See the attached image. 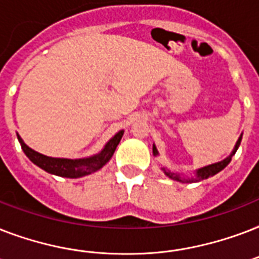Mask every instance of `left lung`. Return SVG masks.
Masks as SVG:
<instances>
[{"instance_id":"obj_1","label":"left lung","mask_w":259,"mask_h":259,"mask_svg":"<svg viewBox=\"0 0 259 259\" xmlns=\"http://www.w3.org/2000/svg\"><path fill=\"white\" fill-rule=\"evenodd\" d=\"M241 141H242V137H239V140H238L237 145H235V149L233 150V153L230 154L229 157L225 158L223 161L221 162H217V164H212V165H208V166H204V168H201V169H199L196 172V177H192V179H189V180H181V177L179 176V175H176V173L173 172H166L165 169H164V172H165V175L168 177H170V179H173V180H177V181H188V183H195V181H201L204 180V179H208L209 176H213V175H217L218 172H221L225 166L229 165V162L231 161V157H233L234 154H235V152H237L238 146L241 145ZM153 153L154 156L157 154V149H156V146H153Z\"/></svg>"}]
</instances>
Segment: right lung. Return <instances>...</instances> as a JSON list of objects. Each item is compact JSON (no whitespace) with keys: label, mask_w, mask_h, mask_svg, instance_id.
<instances>
[{"label":"right lung","mask_w":259,"mask_h":259,"mask_svg":"<svg viewBox=\"0 0 259 259\" xmlns=\"http://www.w3.org/2000/svg\"><path fill=\"white\" fill-rule=\"evenodd\" d=\"M122 136H123V130L117 133L107 144H106L105 149L102 150L101 153L95 154L93 157L89 158H79V160H70V158H54L40 154L30 149L29 146H26L21 141V138L18 137V141L21 144V148L26 157L29 158L30 161L40 166L41 169L47 172L52 173V175H58L62 177H70V179H78V177L86 176L90 173L97 172L101 169L102 166L105 165L106 162L109 161L111 156L115 152V148L118 146L121 141Z\"/></svg>","instance_id":"right-lung-1"}]
</instances>
